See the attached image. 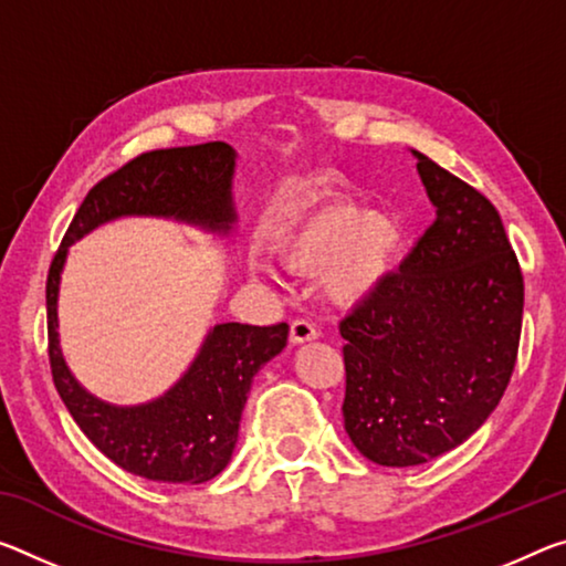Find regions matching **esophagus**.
I'll list each match as a JSON object with an SVG mask.
<instances>
[{
    "label": "esophagus",
    "mask_w": 566,
    "mask_h": 566,
    "mask_svg": "<svg viewBox=\"0 0 566 566\" xmlns=\"http://www.w3.org/2000/svg\"><path fill=\"white\" fill-rule=\"evenodd\" d=\"M312 339H317V327L312 325L310 319H294L290 327V343L304 345V343H312Z\"/></svg>",
    "instance_id": "esophagus-1"
}]
</instances>
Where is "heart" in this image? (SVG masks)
Returning <instances> with one entry per match:
<instances>
[{
	"label": "heart",
	"instance_id": "heart-1",
	"mask_svg": "<svg viewBox=\"0 0 566 566\" xmlns=\"http://www.w3.org/2000/svg\"><path fill=\"white\" fill-rule=\"evenodd\" d=\"M408 231L392 213L327 193L302 201L274 229L280 262L304 276L325 274L327 297L357 307L378 294L406 256ZM264 269L262 262L251 264Z\"/></svg>",
	"mask_w": 566,
	"mask_h": 566
}]
</instances>
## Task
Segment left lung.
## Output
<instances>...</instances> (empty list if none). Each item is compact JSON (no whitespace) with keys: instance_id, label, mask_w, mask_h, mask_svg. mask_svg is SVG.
Instances as JSON below:
<instances>
[{"instance_id":"8db88e82","label":"left lung","mask_w":566,"mask_h":566,"mask_svg":"<svg viewBox=\"0 0 566 566\" xmlns=\"http://www.w3.org/2000/svg\"><path fill=\"white\" fill-rule=\"evenodd\" d=\"M436 221L388 280L343 319L345 430L392 469L438 459L476 433L516 363L524 276L486 196L410 150Z\"/></svg>"}]
</instances>
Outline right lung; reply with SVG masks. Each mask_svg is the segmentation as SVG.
Here are the masks:
<instances>
[{"mask_svg": "<svg viewBox=\"0 0 566 566\" xmlns=\"http://www.w3.org/2000/svg\"><path fill=\"white\" fill-rule=\"evenodd\" d=\"M237 150L229 143L150 150L103 178L80 203L48 274L52 380L80 430L123 471L148 481L203 483L227 469L251 380L286 345L290 327L221 322L206 332L188 370L138 406H115L85 390L60 347L57 300L70 247L107 221L170 219L227 239L234 234Z\"/></svg>", "mask_w": 566, "mask_h": 566, "instance_id": "1", "label": "right lung"}]
</instances>
